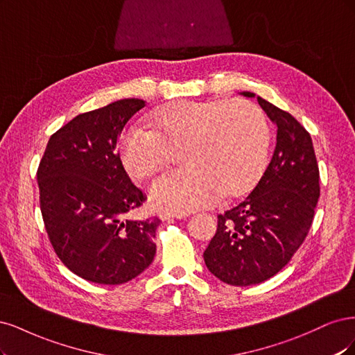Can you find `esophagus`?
<instances>
[{
    "label": "esophagus",
    "instance_id": "esophagus-1",
    "mask_svg": "<svg viewBox=\"0 0 355 355\" xmlns=\"http://www.w3.org/2000/svg\"><path fill=\"white\" fill-rule=\"evenodd\" d=\"M186 216H189V212H181V211H161L159 212V218H161L162 221H169L173 218L182 220V218H186Z\"/></svg>",
    "mask_w": 355,
    "mask_h": 355
}]
</instances>
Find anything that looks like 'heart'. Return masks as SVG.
<instances>
[{"mask_svg":"<svg viewBox=\"0 0 355 355\" xmlns=\"http://www.w3.org/2000/svg\"><path fill=\"white\" fill-rule=\"evenodd\" d=\"M152 130L132 128L119 156L134 178H150L168 161V147L184 144L187 168L157 178L148 198L157 208L190 211L252 187L268 162L270 125L266 113L248 100L181 101L156 110Z\"/></svg>","mask_w":355,"mask_h":355,"instance_id":"heart-1","label":"heart"}]
</instances>
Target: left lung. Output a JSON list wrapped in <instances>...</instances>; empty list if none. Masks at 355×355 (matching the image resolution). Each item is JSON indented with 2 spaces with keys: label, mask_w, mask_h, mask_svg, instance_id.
<instances>
[{
  "label": "left lung",
  "mask_w": 355,
  "mask_h": 355,
  "mask_svg": "<svg viewBox=\"0 0 355 355\" xmlns=\"http://www.w3.org/2000/svg\"><path fill=\"white\" fill-rule=\"evenodd\" d=\"M240 94L255 97L249 91ZM257 100L277 127L276 147L252 191L218 215L203 252L208 270L232 286L266 282L288 264L310 230L320 196L310 134L291 113Z\"/></svg>",
  "instance_id": "left-lung-1"
}]
</instances>
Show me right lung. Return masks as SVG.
Segmentation results:
<instances>
[{
    "instance_id": "right-lung-1",
    "label": "right lung",
    "mask_w": 355,
    "mask_h": 355,
    "mask_svg": "<svg viewBox=\"0 0 355 355\" xmlns=\"http://www.w3.org/2000/svg\"><path fill=\"white\" fill-rule=\"evenodd\" d=\"M146 105L122 98L78 115L51 135L41 159L37 178L45 230L63 264L88 282L127 283L156 254L161 220L128 218L144 194L118 153L121 135Z\"/></svg>"
}]
</instances>
